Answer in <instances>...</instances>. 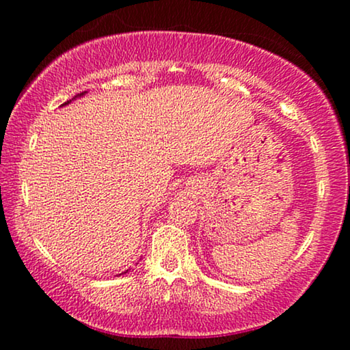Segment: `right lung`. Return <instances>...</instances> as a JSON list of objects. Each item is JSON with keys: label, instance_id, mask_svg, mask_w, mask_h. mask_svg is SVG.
Listing matches in <instances>:
<instances>
[{"label": "right lung", "instance_id": "add662e5", "mask_svg": "<svg viewBox=\"0 0 350 350\" xmlns=\"http://www.w3.org/2000/svg\"><path fill=\"white\" fill-rule=\"evenodd\" d=\"M79 95H83V94H79ZM66 103H70V102H65V103H64V105H66Z\"/></svg>", "mask_w": 350, "mask_h": 350}]
</instances>
